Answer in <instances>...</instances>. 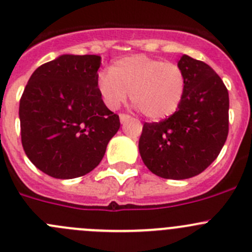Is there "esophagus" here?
I'll list each match as a JSON object with an SVG mask.
<instances>
[{"label": "esophagus", "mask_w": 252, "mask_h": 252, "mask_svg": "<svg viewBox=\"0 0 252 252\" xmlns=\"http://www.w3.org/2000/svg\"><path fill=\"white\" fill-rule=\"evenodd\" d=\"M127 120H130V115H126V114H120V121H121V124H124V122H126Z\"/></svg>", "instance_id": "34e87169"}]
</instances>
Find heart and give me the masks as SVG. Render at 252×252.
<instances>
[{"label": "heart", "instance_id": "obj_1", "mask_svg": "<svg viewBox=\"0 0 252 252\" xmlns=\"http://www.w3.org/2000/svg\"><path fill=\"white\" fill-rule=\"evenodd\" d=\"M96 88L109 109L116 110L131 94V100L151 120L171 116L186 95V74L179 65L145 54L114 62L110 70L99 71Z\"/></svg>", "mask_w": 252, "mask_h": 252}]
</instances>
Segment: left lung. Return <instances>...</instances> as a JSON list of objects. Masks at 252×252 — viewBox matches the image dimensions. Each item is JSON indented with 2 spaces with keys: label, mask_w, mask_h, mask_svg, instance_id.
I'll use <instances>...</instances> for the list:
<instances>
[{
  "label": "left lung",
  "mask_w": 252,
  "mask_h": 252,
  "mask_svg": "<svg viewBox=\"0 0 252 252\" xmlns=\"http://www.w3.org/2000/svg\"><path fill=\"white\" fill-rule=\"evenodd\" d=\"M178 65L187 80L181 106L163 121L145 122L138 141L146 167L166 179L202 173L218 157L229 132V93L220 76L186 54Z\"/></svg>",
  "instance_id": "left-lung-1"
}]
</instances>
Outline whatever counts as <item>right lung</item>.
Wrapping results in <instances>:
<instances>
[{
  "mask_svg": "<svg viewBox=\"0 0 252 252\" xmlns=\"http://www.w3.org/2000/svg\"><path fill=\"white\" fill-rule=\"evenodd\" d=\"M99 56L63 54L31 75L20 101L22 146L48 176H85L101 162L120 119L96 88Z\"/></svg>",
  "mask_w": 252,
  "mask_h": 252,
  "instance_id": "obj_1",
  "label": "right lung"
}]
</instances>
